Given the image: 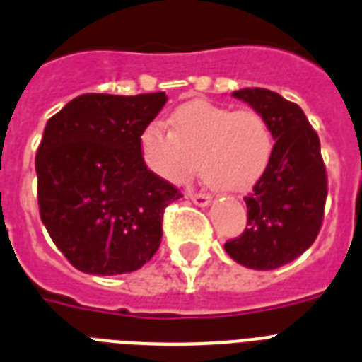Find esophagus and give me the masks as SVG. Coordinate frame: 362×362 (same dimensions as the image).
Returning a JSON list of instances; mask_svg holds the SVG:
<instances>
[{
	"instance_id": "obj_1",
	"label": "esophagus",
	"mask_w": 362,
	"mask_h": 362,
	"mask_svg": "<svg viewBox=\"0 0 362 362\" xmlns=\"http://www.w3.org/2000/svg\"><path fill=\"white\" fill-rule=\"evenodd\" d=\"M189 199L195 202L197 206H208L211 202L210 197L204 195V193H189Z\"/></svg>"
}]
</instances>
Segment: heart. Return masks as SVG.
<instances>
[{"label":"heart","mask_w":362,"mask_h":362,"mask_svg":"<svg viewBox=\"0 0 362 362\" xmlns=\"http://www.w3.org/2000/svg\"><path fill=\"white\" fill-rule=\"evenodd\" d=\"M273 132L260 111L230 110L210 102H189L171 115V130L158 120L139 135L146 169L184 186L201 167L202 178L230 193L249 191L273 158Z\"/></svg>","instance_id":"heart-1"}]
</instances>
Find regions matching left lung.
Wrapping results in <instances>:
<instances>
[{
  "label": "left lung",
  "instance_id": "8db88e82",
  "mask_svg": "<svg viewBox=\"0 0 362 362\" xmlns=\"http://www.w3.org/2000/svg\"><path fill=\"white\" fill-rule=\"evenodd\" d=\"M232 96L266 117L275 145L266 175L243 199L247 227L225 243V251L242 266L267 272L296 260L314 243L324 221L327 175L318 134L298 104L260 87Z\"/></svg>",
  "mask_w": 362,
  "mask_h": 362
}]
</instances>
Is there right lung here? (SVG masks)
<instances>
[{"mask_svg":"<svg viewBox=\"0 0 362 362\" xmlns=\"http://www.w3.org/2000/svg\"><path fill=\"white\" fill-rule=\"evenodd\" d=\"M165 102V93H89L44 128L35 158L40 219L79 272L132 273L160 247L163 211L182 193L146 169L139 135Z\"/></svg>","mask_w":362,"mask_h":362,"instance_id":"1","label":"right lung"}]
</instances>
